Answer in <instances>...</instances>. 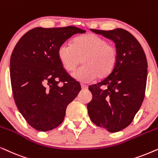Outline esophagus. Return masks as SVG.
Here are the masks:
<instances>
[{
    "label": "esophagus",
    "instance_id": "esophagus-1",
    "mask_svg": "<svg viewBox=\"0 0 158 158\" xmlns=\"http://www.w3.org/2000/svg\"><path fill=\"white\" fill-rule=\"evenodd\" d=\"M81 89H87L88 88V86L85 85H81Z\"/></svg>",
    "mask_w": 158,
    "mask_h": 158
}]
</instances>
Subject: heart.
<instances>
[{
	"instance_id": "obj_1",
	"label": "heart",
	"mask_w": 158,
	"mask_h": 158,
	"mask_svg": "<svg viewBox=\"0 0 158 158\" xmlns=\"http://www.w3.org/2000/svg\"><path fill=\"white\" fill-rule=\"evenodd\" d=\"M58 56L68 71H73L81 58L82 66L71 73L73 79L81 82H88L97 77H106L112 72L118 60L116 48L106 39L91 33L75 37L72 45L61 44Z\"/></svg>"
}]
</instances>
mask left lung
Returning a JSON list of instances; mask_svg holds the SVG:
<instances>
[{"instance_id": "8db88e82", "label": "left lung", "mask_w": 158, "mask_h": 158, "mask_svg": "<svg viewBox=\"0 0 158 158\" xmlns=\"http://www.w3.org/2000/svg\"><path fill=\"white\" fill-rule=\"evenodd\" d=\"M114 42L118 51L115 68L102 81L89 87L92 99L88 114L94 124L109 132L125 129L133 121L144 100L148 61L137 40L123 29H90Z\"/></svg>"}]
</instances>
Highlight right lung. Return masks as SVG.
I'll list each match as a JSON object with an SVG mask.
<instances>
[{"instance_id": "obj_1", "label": "right lung", "mask_w": 158, "mask_h": 158, "mask_svg": "<svg viewBox=\"0 0 158 158\" xmlns=\"http://www.w3.org/2000/svg\"><path fill=\"white\" fill-rule=\"evenodd\" d=\"M85 32L73 26L36 27L21 37L12 52L10 77L14 101L27 123L37 131L58 127L67 106L81 90L80 84L63 67L58 50L72 35Z\"/></svg>"}]
</instances>
